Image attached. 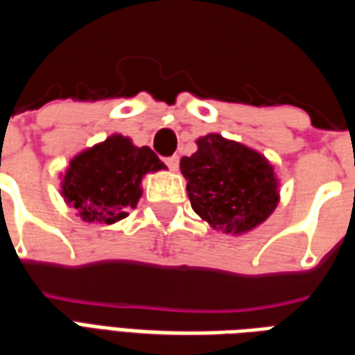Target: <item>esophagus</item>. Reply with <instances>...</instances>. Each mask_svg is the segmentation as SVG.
I'll list each match as a JSON object with an SVG mask.
<instances>
[{
  "instance_id": "34e87169",
  "label": "esophagus",
  "mask_w": 355,
  "mask_h": 355,
  "mask_svg": "<svg viewBox=\"0 0 355 355\" xmlns=\"http://www.w3.org/2000/svg\"><path fill=\"white\" fill-rule=\"evenodd\" d=\"M165 165H167L171 171H177L178 169V155H169V157H165Z\"/></svg>"
}]
</instances>
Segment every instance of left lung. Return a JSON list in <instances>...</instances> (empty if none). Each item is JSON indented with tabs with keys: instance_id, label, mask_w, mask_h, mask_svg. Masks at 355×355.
<instances>
[{
	"instance_id": "1",
	"label": "left lung",
	"mask_w": 355,
	"mask_h": 355,
	"mask_svg": "<svg viewBox=\"0 0 355 355\" xmlns=\"http://www.w3.org/2000/svg\"><path fill=\"white\" fill-rule=\"evenodd\" d=\"M192 209L215 230L243 234L264 223L279 201L266 157L220 135L198 140V152L180 159Z\"/></svg>"
}]
</instances>
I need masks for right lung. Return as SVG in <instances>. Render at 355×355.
Returning <instances> with one entry per match:
<instances>
[{"label":"right lung","mask_w":355,"mask_h":355,"mask_svg":"<svg viewBox=\"0 0 355 355\" xmlns=\"http://www.w3.org/2000/svg\"><path fill=\"white\" fill-rule=\"evenodd\" d=\"M159 169L165 165L150 148L132 146L129 139L114 135L73 157L62 193L83 220L112 224L137 207L142 177Z\"/></svg>","instance_id":"1"}]
</instances>
